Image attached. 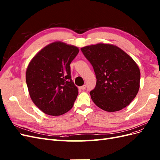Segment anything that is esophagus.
Returning a JSON list of instances; mask_svg holds the SVG:
<instances>
[{
  "label": "esophagus",
  "mask_w": 160,
  "mask_h": 160,
  "mask_svg": "<svg viewBox=\"0 0 160 160\" xmlns=\"http://www.w3.org/2000/svg\"><path fill=\"white\" fill-rule=\"evenodd\" d=\"M86 88V85H83L82 86H81V87H80V89L81 90H85Z\"/></svg>",
  "instance_id": "1"
}]
</instances>
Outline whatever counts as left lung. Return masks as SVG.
<instances>
[{
  "instance_id": "obj_1",
  "label": "left lung",
  "mask_w": 160,
  "mask_h": 160,
  "mask_svg": "<svg viewBox=\"0 0 160 160\" xmlns=\"http://www.w3.org/2000/svg\"><path fill=\"white\" fill-rule=\"evenodd\" d=\"M97 78L90 94L104 111H120L131 102L139 89L140 70L128 54L115 45L98 43L81 48Z\"/></svg>"
}]
</instances>
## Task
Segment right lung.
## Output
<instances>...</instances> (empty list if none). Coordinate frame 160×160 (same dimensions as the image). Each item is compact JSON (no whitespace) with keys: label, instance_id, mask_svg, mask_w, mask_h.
<instances>
[{"label":"right lung","instance_id":"right-lung-1","mask_svg":"<svg viewBox=\"0 0 160 160\" xmlns=\"http://www.w3.org/2000/svg\"><path fill=\"white\" fill-rule=\"evenodd\" d=\"M78 52L74 45L53 42L36 54L27 67L31 98L47 115H62L74 105L78 90L72 80L70 65Z\"/></svg>","mask_w":160,"mask_h":160}]
</instances>
